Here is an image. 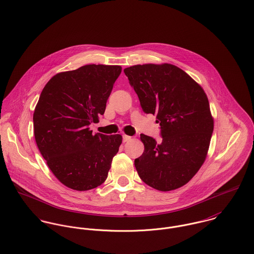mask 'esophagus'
<instances>
[{
  "label": "esophagus",
  "mask_w": 254,
  "mask_h": 254,
  "mask_svg": "<svg viewBox=\"0 0 254 254\" xmlns=\"http://www.w3.org/2000/svg\"><path fill=\"white\" fill-rule=\"evenodd\" d=\"M132 139V137H130V136H127V135H123V142L125 143V142H128V141H130Z\"/></svg>",
  "instance_id": "1"
}]
</instances>
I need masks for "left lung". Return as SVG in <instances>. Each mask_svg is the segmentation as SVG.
I'll use <instances>...</instances> for the list:
<instances>
[{"label":"left lung","instance_id":"obj_1","mask_svg":"<svg viewBox=\"0 0 254 254\" xmlns=\"http://www.w3.org/2000/svg\"><path fill=\"white\" fill-rule=\"evenodd\" d=\"M145 113L156 115L162 142L141 134L143 154L135 159L140 178L168 191L190 181L205 161L214 128L201 86L170 64H137L124 69Z\"/></svg>","mask_w":254,"mask_h":254}]
</instances>
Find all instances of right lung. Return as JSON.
<instances>
[{"label": "right lung", "mask_w": 254, "mask_h": 254, "mask_svg": "<svg viewBox=\"0 0 254 254\" xmlns=\"http://www.w3.org/2000/svg\"><path fill=\"white\" fill-rule=\"evenodd\" d=\"M120 65L87 64L53 76L33 114L37 146L57 179L75 190L107 180L122 136L93 134L89 125L105 113Z\"/></svg>", "instance_id": "1"}]
</instances>
